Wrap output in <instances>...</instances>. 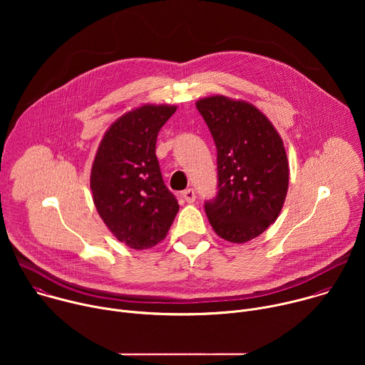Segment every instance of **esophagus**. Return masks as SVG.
<instances>
[{"mask_svg":"<svg viewBox=\"0 0 365 365\" xmlns=\"http://www.w3.org/2000/svg\"><path fill=\"white\" fill-rule=\"evenodd\" d=\"M182 196H183V199H185L187 203H193L195 199H196V193H195L193 189H186V190H183Z\"/></svg>","mask_w":365,"mask_h":365,"instance_id":"obj_1","label":"esophagus"}]
</instances>
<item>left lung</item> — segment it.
<instances>
[{
    "instance_id": "1",
    "label": "left lung",
    "mask_w": 365,
    "mask_h": 365,
    "mask_svg": "<svg viewBox=\"0 0 365 365\" xmlns=\"http://www.w3.org/2000/svg\"><path fill=\"white\" fill-rule=\"evenodd\" d=\"M196 108L218 151V195L205 203L214 231L242 244L263 234L280 215L289 163L283 140L252 103L224 95L206 96Z\"/></svg>"
}]
</instances>
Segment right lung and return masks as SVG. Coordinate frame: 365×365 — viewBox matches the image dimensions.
Instances as JSON below:
<instances>
[{"label": "right lung", "instance_id": "right-lung-1", "mask_svg": "<svg viewBox=\"0 0 365 365\" xmlns=\"http://www.w3.org/2000/svg\"><path fill=\"white\" fill-rule=\"evenodd\" d=\"M176 110L144 103L125 113L103 134L92 163L96 211L115 238L134 250L165 240L179 211L155 158L158 134Z\"/></svg>", "mask_w": 365, "mask_h": 365}]
</instances>
